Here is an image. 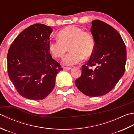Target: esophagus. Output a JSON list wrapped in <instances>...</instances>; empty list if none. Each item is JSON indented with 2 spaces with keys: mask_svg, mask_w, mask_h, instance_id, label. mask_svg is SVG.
<instances>
[{
  "mask_svg": "<svg viewBox=\"0 0 134 134\" xmlns=\"http://www.w3.org/2000/svg\"><path fill=\"white\" fill-rule=\"evenodd\" d=\"M71 67H63V70H71Z\"/></svg>",
  "mask_w": 134,
  "mask_h": 134,
  "instance_id": "34e87169",
  "label": "esophagus"
}]
</instances>
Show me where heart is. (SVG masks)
<instances>
[{
    "mask_svg": "<svg viewBox=\"0 0 134 134\" xmlns=\"http://www.w3.org/2000/svg\"><path fill=\"white\" fill-rule=\"evenodd\" d=\"M69 48L70 52L62 60L66 65L78 64L84 59L93 54L95 49V41L90 33L82 29L70 25L63 29L58 34V39L49 43V51L56 58L64 56Z\"/></svg>",
    "mask_w": 134,
    "mask_h": 134,
    "instance_id": "b5f03b06",
    "label": "heart"
}]
</instances>
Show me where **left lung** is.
Segmentation results:
<instances>
[{"label": "left lung", "mask_w": 134, "mask_h": 134, "mask_svg": "<svg viewBox=\"0 0 134 134\" xmlns=\"http://www.w3.org/2000/svg\"><path fill=\"white\" fill-rule=\"evenodd\" d=\"M91 32L95 41V49L82 74L75 81V85L85 95L98 97L109 93L125 71L126 47L115 29L100 20L92 21ZM95 66L93 70L89 66Z\"/></svg>", "instance_id": "8db88e82"}]
</instances>
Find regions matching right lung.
Segmentation results:
<instances>
[{
  "label": "right lung",
  "instance_id": "add662e5",
  "mask_svg": "<svg viewBox=\"0 0 134 134\" xmlns=\"http://www.w3.org/2000/svg\"><path fill=\"white\" fill-rule=\"evenodd\" d=\"M51 27L35 24L22 31L7 53L10 80L21 96L42 100L53 91L56 77L63 70L49 51Z\"/></svg>",
  "mask_w": 134,
  "mask_h": 134
}]
</instances>
